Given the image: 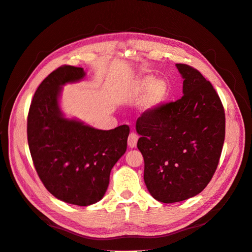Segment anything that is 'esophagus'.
Returning a JSON list of instances; mask_svg holds the SVG:
<instances>
[{"label":"esophagus","instance_id":"obj_1","mask_svg":"<svg viewBox=\"0 0 252 252\" xmlns=\"http://www.w3.org/2000/svg\"><path fill=\"white\" fill-rule=\"evenodd\" d=\"M138 140H139L138 134L131 132L128 136V146L130 148H134L136 146V143H138Z\"/></svg>","mask_w":252,"mask_h":252}]
</instances>
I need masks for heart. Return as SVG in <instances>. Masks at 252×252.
Returning a JSON list of instances; mask_svg holds the SVG:
<instances>
[{
	"label": "heart",
	"instance_id": "1",
	"mask_svg": "<svg viewBox=\"0 0 252 252\" xmlns=\"http://www.w3.org/2000/svg\"><path fill=\"white\" fill-rule=\"evenodd\" d=\"M147 93L146 107L154 109L161 105L168 94V88L164 81H158L154 75H146L136 81L131 87V94L133 96H142Z\"/></svg>",
	"mask_w": 252,
	"mask_h": 252
}]
</instances>
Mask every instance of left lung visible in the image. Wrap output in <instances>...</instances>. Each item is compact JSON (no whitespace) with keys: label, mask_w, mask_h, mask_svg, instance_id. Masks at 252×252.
I'll return each mask as SVG.
<instances>
[{"label":"left lung","mask_w":252,"mask_h":252,"mask_svg":"<svg viewBox=\"0 0 252 252\" xmlns=\"http://www.w3.org/2000/svg\"><path fill=\"white\" fill-rule=\"evenodd\" d=\"M180 100L145 111L136 121L144 181L158 202L199 194L215 174L225 140V111L217 91L200 71L177 64Z\"/></svg>","instance_id":"obj_1"}]
</instances>
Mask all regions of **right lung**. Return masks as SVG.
Here are the masks:
<instances>
[{"label": "right lung", "instance_id": "1", "mask_svg": "<svg viewBox=\"0 0 252 252\" xmlns=\"http://www.w3.org/2000/svg\"><path fill=\"white\" fill-rule=\"evenodd\" d=\"M81 67L64 65L37 87L27 119V139L35 170L57 199L88 206L100 201L112 167L125 154L129 127L100 130L61 111L62 86L84 79Z\"/></svg>", "mask_w": 252, "mask_h": 252}]
</instances>
